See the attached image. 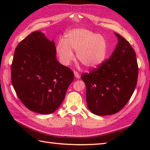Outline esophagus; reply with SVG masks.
<instances>
[{"instance_id":"34e87169","label":"esophagus","mask_w":150,"mask_h":150,"mask_svg":"<svg viewBox=\"0 0 150 150\" xmlns=\"http://www.w3.org/2000/svg\"><path fill=\"white\" fill-rule=\"evenodd\" d=\"M74 75H75V77L76 78H77V79L80 78V75L79 74V73H78L77 71H74Z\"/></svg>"}]
</instances>
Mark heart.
Instances as JSON below:
<instances>
[{"label": "heart", "instance_id": "obj_1", "mask_svg": "<svg viewBox=\"0 0 150 150\" xmlns=\"http://www.w3.org/2000/svg\"><path fill=\"white\" fill-rule=\"evenodd\" d=\"M72 50L76 51L77 59L88 68L100 66L106 57L107 41L101 35H97L84 28H77L68 31L63 41L60 40L56 52L60 61L68 66L74 59Z\"/></svg>", "mask_w": 150, "mask_h": 150}]
</instances>
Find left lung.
I'll use <instances>...</instances> for the list:
<instances>
[{"instance_id":"8db88e82","label":"left lung","mask_w":150,"mask_h":150,"mask_svg":"<svg viewBox=\"0 0 150 150\" xmlns=\"http://www.w3.org/2000/svg\"><path fill=\"white\" fill-rule=\"evenodd\" d=\"M115 35L118 43L110 58L81 76L86 86L88 108L97 115L119 112L131 98L137 82L135 51L128 40L117 33Z\"/></svg>"}]
</instances>
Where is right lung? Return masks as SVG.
Returning <instances> with one entry per match:
<instances>
[{
  "mask_svg": "<svg viewBox=\"0 0 150 150\" xmlns=\"http://www.w3.org/2000/svg\"><path fill=\"white\" fill-rule=\"evenodd\" d=\"M74 79L70 68L56 58V47L40 31L19 43L11 64V82L19 99L28 109L50 114L60 107Z\"/></svg>",
  "mask_w": 150,
  "mask_h": 150,
  "instance_id": "obj_1",
  "label": "right lung"
}]
</instances>
